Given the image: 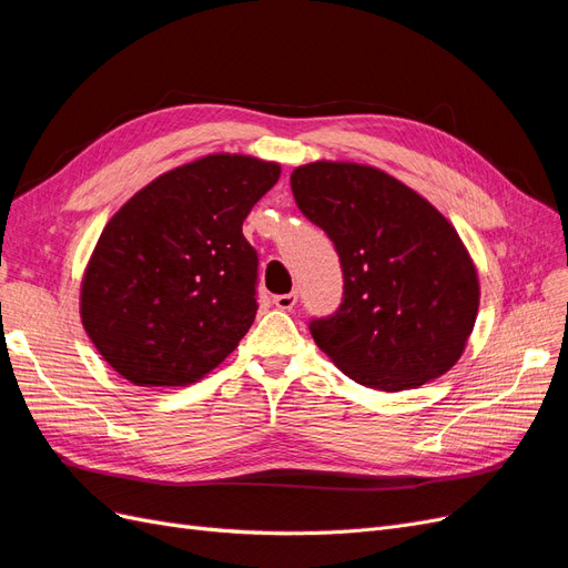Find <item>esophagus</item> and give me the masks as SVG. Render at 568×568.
I'll list each match as a JSON object with an SVG mask.
<instances>
[{
  "label": "esophagus",
  "instance_id": "esophagus-1",
  "mask_svg": "<svg viewBox=\"0 0 568 568\" xmlns=\"http://www.w3.org/2000/svg\"><path fill=\"white\" fill-rule=\"evenodd\" d=\"M273 304H276L283 311H290L292 306L297 304V292H287V295H276V297H273Z\"/></svg>",
  "mask_w": 568,
  "mask_h": 568
}]
</instances>
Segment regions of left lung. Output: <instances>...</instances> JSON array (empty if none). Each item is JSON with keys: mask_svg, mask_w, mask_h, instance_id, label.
I'll list each match as a JSON object with an SVG mask.
<instances>
[{"mask_svg": "<svg viewBox=\"0 0 568 568\" xmlns=\"http://www.w3.org/2000/svg\"><path fill=\"white\" fill-rule=\"evenodd\" d=\"M302 214L335 243L344 300L311 321L321 352L363 387L415 389L460 361L479 311V276L455 226L427 197L371 164H300Z\"/></svg>", "mask_w": 568, "mask_h": 568, "instance_id": "obj_1", "label": "left lung"}]
</instances>
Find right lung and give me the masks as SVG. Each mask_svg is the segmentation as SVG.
Returning a JSON list of instances; mask_svg holds the SVG:
<instances>
[{"label": "right lung", "instance_id": "add662e5", "mask_svg": "<svg viewBox=\"0 0 568 568\" xmlns=\"http://www.w3.org/2000/svg\"><path fill=\"white\" fill-rule=\"evenodd\" d=\"M278 162L212 153L153 179L111 216L80 287L97 352L136 387H186L245 337L257 252L243 222Z\"/></svg>", "mask_w": 568, "mask_h": 568}]
</instances>
